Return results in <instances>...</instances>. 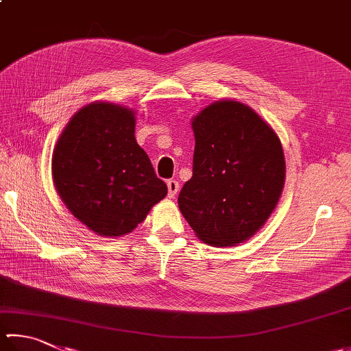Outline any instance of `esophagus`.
I'll list each match as a JSON object with an SVG mask.
<instances>
[{"label": "esophagus", "mask_w": 351, "mask_h": 351, "mask_svg": "<svg viewBox=\"0 0 351 351\" xmlns=\"http://www.w3.org/2000/svg\"><path fill=\"white\" fill-rule=\"evenodd\" d=\"M168 197L173 198L178 193V182L177 180H168Z\"/></svg>", "instance_id": "esophagus-1"}]
</instances>
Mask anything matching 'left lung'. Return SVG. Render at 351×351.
I'll list each match as a JSON object with an SVG mask.
<instances>
[{
	"instance_id": "8db88e82",
	"label": "left lung",
	"mask_w": 351,
	"mask_h": 351,
	"mask_svg": "<svg viewBox=\"0 0 351 351\" xmlns=\"http://www.w3.org/2000/svg\"><path fill=\"white\" fill-rule=\"evenodd\" d=\"M193 177L178 208L203 243L238 246L260 230L278 204L286 162L278 134L246 104L215 101L191 121Z\"/></svg>"
}]
</instances>
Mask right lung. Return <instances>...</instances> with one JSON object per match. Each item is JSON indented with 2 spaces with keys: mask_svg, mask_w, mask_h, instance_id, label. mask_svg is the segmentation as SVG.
I'll return each mask as SVG.
<instances>
[{
  "mask_svg": "<svg viewBox=\"0 0 351 351\" xmlns=\"http://www.w3.org/2000/svg\"><path fill=\"white\" fill-rule=\"evenodd\" d=\"M136 111L96 101L76 111L53 148V184L91 232L123 237L163 200L168 188L138 147Z\"/></svg>",
  "mask_w": 351,
  "mask_h": 351,
  "instance_id": "add662e5",
  "label": "right lung"
}]
</instances>
